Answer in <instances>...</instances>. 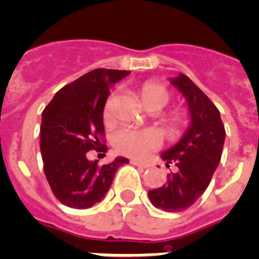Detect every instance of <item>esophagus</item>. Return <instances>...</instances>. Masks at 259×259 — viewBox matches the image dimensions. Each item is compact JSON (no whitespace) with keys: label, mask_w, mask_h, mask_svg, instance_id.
<instances>
[{"label":"esophagus","mask_w":259,"mask_h":259,"mask_svg":"<svg viewBox=\"0 0 259 259\" xmlns=\"http://www.w3.org/2000/svg\"><path fill=\"white\" fill-rule=\"evenodd\" d=\"M130 163L134 164V165H136V166H140V168H148V164L143 163V161H140V160L131 159V161H130Z\"/></svg>","instance_id":"obj_1"}]
</instances>
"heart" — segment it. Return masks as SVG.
I'll return each mask as SVG.
<instances>
[{"mask_svg": "<svg viewBox=\"0 0 259 259\" xmlns=\"http://www.w3.org/2000/svg\"><path fill=\"white\" fill-rule=\"evenodd\" d=\"M139 95L145 108L149 111L161 110L169 103L170 91L164 83L159 80H145L139 87ZM114 116V95L106 100L103 107V119L106 123H110ZM163 121L166 130L172 135L180 134L185 124V116L183 111L172 110L163 115ZM112 145L117 153L131 157H143L149 151L159 148V135L149 130H134L123 127L112 135Z\"/></svg>", "mask_w": 259, "mask_h": 259, "instance_id": "obj_1", "label": "heart"}]
</instances>
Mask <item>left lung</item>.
<instances>
[{"label": "left lung", "instance_id": "obj_1", "mask_svg": "<svg viewBox=\"0 0 259 259\" xmlns=\"http://www.w3.org/2000/svg\"><path fill=\"white\" fill-rule=\"evenodd\" d=\"M172 83L187 98L191 127L175 147L161 153L166 165L177 170L166 175L163 187L148 192L153 206L166 211H183L197 201L217 169L225 142V127L219 108L187 75Z\"/></svg>", "mask_w": 259, "mask_h": 259}]
</instances>
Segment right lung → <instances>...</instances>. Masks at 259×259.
Wrapping results in <instances>:
<instances>
[{
    "label": "right lung",
    "instance_id": "add662e5",
    "mask_svg": "<svg viewBox=\"0 0 259 259\" xmlns=\"http://www.w3.org/2000/svg\"><path fill=\"white\" fill-rule=\"evenodd\" d=\"M130 71L95 68L62 87L45 107L40 123V153L45 176L57 200L86 209L110 189L117 168L128 163L117 157L100 166L87 159L89 151L107 152L103 107L114 83Z\"/></svg>",
    "mask_w": 259,
    "mask_h": 259
}]
</instances>
